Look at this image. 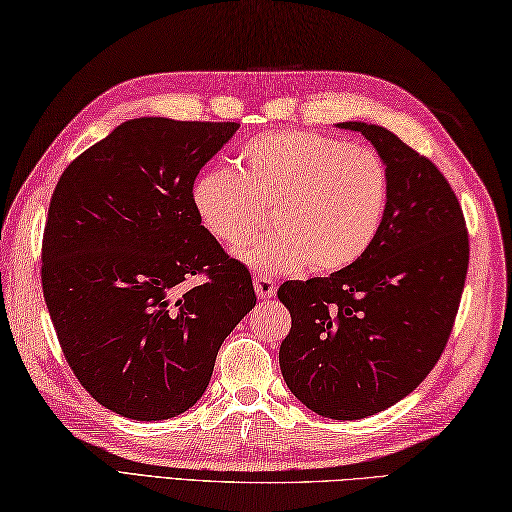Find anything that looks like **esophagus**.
<instances>
[{"instance_id": "1", "label": "esophagus", "mask_w": 512, "mask_h": 512, "mask_svg": "<svg viewBox=\"0 0 512 512\" xmlns=\"http://www.w3.org/2000/svg\"><path fill=\"white\" fill-rule=\"evenodd\" d=\"M254 289H256V296L258 298H274L276 296V283L267 276H256L254 278Z\"/></svg>"}]
</instances>
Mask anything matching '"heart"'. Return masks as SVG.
Returning <instances> with one entry per match:
<instances>
[{"label": "heart", "instance_id": "heart-1", "mask_svg": "<svg viewBox=\"0 0 512 512\" xmlns=\"http://www.w3.org/2000/svg\"><path fill=\"white\" fill-rule=\"evenodd\" d=\"M201 225L218 243L241 249L271 210L278 232L238 256L260 274L311 265L329 274L360 260L389 207V170L378 154L316 132H269L247 141L236 172L210 168L190 187Z\"/></svg>", "mask_w": 512, "mask_h": 512}]
</instances>
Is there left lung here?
<instances>
[{"label": "left lung", "instance_id": "left-lung-1", "mask_svg": "<svg viewBox=\"0 0 512 512\" xmlns=\"http://www.w3.org/2000/svg\"><path fill=\"white\" fill-rule=\"evenodd\" d=\"M389 170L380 234L327 278L287 280L291 329L280 344L289 391L322 417L362 420L406 398L440 360L460 307L468 234L442 172L382 125L342 121Z\"/></svg>", "mask_w": 512, "mask_h": 512}]
</instances>
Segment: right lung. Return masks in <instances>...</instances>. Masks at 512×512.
Segmentation results:
<instances>
[{
    "label": "right lung",
    "mask_w": 512,
    "mask_h": 512,
    "mask_svg": "<svg viewBox=\"0 0 512 512\" xmlns=\"http://www.w3.org/2000/svg\"><path fill=\"white\" fill-rule=\"evenodd\" d=\"M238 123L141 117L77 156L52 192L41 285L64 356L106 409L185 413L256 294L198 221L190 187ZM203 275L196 288L182 283Z\"/></svg>",
    "instance_id": "add662e5"
}]
</instances>
